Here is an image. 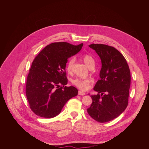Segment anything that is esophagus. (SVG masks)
Segmentation results:
<instances>
[{
    "instance_id": "esophagus-1",
    "label": "esophagus",
    "mask_w": 149,
    "mask_h": 149,
    "mask_svg": "<svg viewBox=\"0 0 149 149\" xmlns=\"http://www.w3.org/2000/svg\"><path fill=\"white\" fill-rule=\"evenodd\" d=\"M78 95H86V93H85L83 92V91H78Z\"/></svg>"
}]
</instances>
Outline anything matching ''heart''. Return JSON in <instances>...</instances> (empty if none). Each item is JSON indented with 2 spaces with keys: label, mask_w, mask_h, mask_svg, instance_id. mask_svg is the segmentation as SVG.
Here are the masks:
<instances>
[{
  "label": "heart",
  "mask_w": 149,
  "mask_h": 149,
  "mask_svg": "<svg viewBox=\"0 0 149 149\" xmlns=\"http://www.w3.org/2000/svg\"><path fill=\"white\" fill-rule=\"evenodd\" d=\"M82 61H84L86 65L90 69L92 67L95 65V61L93 57L90 54H84L81 57ZM74 59L70 58L67 63L66 69L68 73H71L72 71V68L74 63ZM72 83L74 86L81 90H87L89 88L91 81L89 79H81V78H75L72 81Z\"/></svg>",
  "instance_id": "obj_1"
}]
</instances>
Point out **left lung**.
<instances>
[{
	"label": "left lung",
	"mask_w": 149,
	"mask_h": 149,
	"mask_svg": "<svg viewBox=\"0 0 149 149\" xmlns=\"http://www.w3.org/2000/svg\"><path fill=\"white\" fill-rule=\"evenodd\" d=\"M101 60L100 79L91 95L93 102L87 109L88 114L99 123L110 121L118 117L128 105L131 75L124 56L115 48L104 44H93Z\"/></svg>",
	"instance_id": "1"
}]
</instances>
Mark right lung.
Instances as JSON below:
<instances>
[{
    "mask_svg": "<svg viewBox=\"0 0 149 149\" xmlns=\"http://www.w3.org/2000/svg\"><path fill=\"white\" fill-rule=\"evenodd\" d=\"M83 44L54 42L45 47L33 61L26 79V95L31 110L38 116H56L66 102L77 95L75 87L65 86V67L68 58L79 52Z\"/></svg>",
    "mask_w": 149,
    "mask_h": 149,
    "instance_id": "right-lung-1",
    "label": "right lung"
}]
</instances>
